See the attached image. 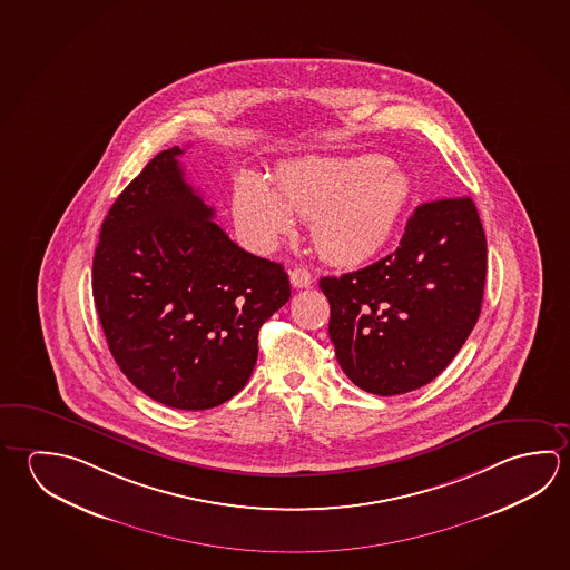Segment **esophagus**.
<instances>
[{"instance_id": "1", "label": "esophagus", "mask_w": 570, "mask_h": 570, "mask_svg": "<svg viewBox=\"0 0 570 570\" xmlns=\"http://www.w3.org/2000/svg\"><path fill=\"white\" fill-rule=\"evenodd\" d=\"M289 282H292L294 288H308L309 284H312V276H309V272L306 268H294V271L289 272Z\"/></svg>"}]
</instances>
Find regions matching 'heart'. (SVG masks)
I'll list each match as a JSON object with an SVG mask.
<instances>
[{
  "mask_svg": "<svg viewBox=\"0 0 570 570\" xmlns=\"http://www.w3.org/2000/svg\"><path fill=\"white\" fill-rule=\"evenodd\" d=\"M412 184L380 156L309 160L282 171L276 191L256 174H242L232 214L248 244L271 252L292 230V216L312 220V240L338 264L368 261L389 242L409 206Z\"/></svg>",
  "mask_w": 570,
  "mask_h": 570,
  "instance_id": "obj_1",
  "label": "heart"
}]
</instances>
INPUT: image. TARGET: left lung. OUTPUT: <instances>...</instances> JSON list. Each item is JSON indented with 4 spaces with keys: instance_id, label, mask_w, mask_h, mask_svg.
I'll list each match as a JSON object with an SVG mask.
<instances>
[{
    "instance_id": "obj_1",
    "label": "left lung",
    "mask_w": 570,
    "mask_h": 570,
    "mask_svg": "<svg viewBox=\"0 0 570 570\" xmlns=\"http://www.w3.org/2000/svg\"><path fill=\"white\" fill-rule=\"evenodd\" d=\"M484 281L487 238L474 202L420 204L396 250L320 281L340 368L379 396L429 384L474 328Z\"/></svg>"
}]
</instances>
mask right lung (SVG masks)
I'll return each mask as SVG.
<instances>
[{
    "label": "right lung",
    "instance_id": "add662e5",
    "mask_svg": "<svg viewBox=\"0 0 570 570\" xmlns=\"http://www.w3.org/2000/svg\"><path fill=\"white\" fill-rule=\"evenodd\" d=\"M174 146L128 184L101 224L91 289L111 356L146 396L220 406L250 379L258 332L289 299L278 262L242 250L190 184Z\"/></svg>",
    "mask_w": 570,
    "mask_h": 570
}]
</instances>
